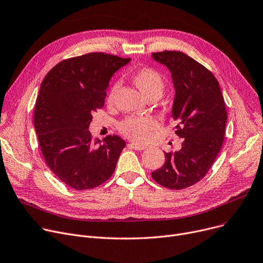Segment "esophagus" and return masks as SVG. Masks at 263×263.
I'll return each instance as SVG.
<instances>
[{"instance_id": "34e87169", "label": "esophagus", "mask_w": 263, "mask_h": 263, "mask_svg": "<svg viewBox=\"0 0 263 263\" xmlns=\"http://www.w3.org/2000/svg\"><path fill=\"white\" fill-rule=\"evenodd\" d=\"M129 147L134 149V150H137V151H142V150H145L146 149V146H143V145H137V144H129Z\"/></svg>"}]
</instances>
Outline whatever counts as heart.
Here are the masks:
<instances>
[{"label":"heart","mask_w":263,"mask_h":263,"mask_svg":"<svg viewBox=\"0 0 263 263\" xmlns=\"http://www.w3.org/2000/svg\"><path fill=\"white\" fill-rule=\"evenodd\" d=\"M133 81L146 99L153 97L159 99L165 91V81L163 77L152 68L139 69L134 74ZM118 89V82L112 85L108 95L109 102L113 101ZM156 127L157 121L151 116H130L122 120L118 126L122 134L138 143L148 141Z\"/></svg>","instance_id":"1"}]
</instances>
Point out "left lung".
<instances>
[{"instance_id":"8db88e82","label":"left lung","mask_w":263,"mask_h":263,"mask_svg":"<svg viewBox=\"0 0 263 263\" xmlns=\"http://www.w3.org/2000/svg\"><path fill=\"white\" fill-rule=\"evenodd\" d=\"M152 58L171 73V116L183 143L179 151L165 153V164L151 174L166 188L184 189L205 177L221 150L227 120L224 98L215 76L184 52L165 50Z\"/></svg>"}]
</instances>
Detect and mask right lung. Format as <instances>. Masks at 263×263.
I'll use <instances>...</instances> for the list:
<instances>
[{"mask_svg":"<svg viewBox=\"0 0 263 263\" xmlns=\"http://www.w3.org/2000/svg\"><path fill=\"white\" fill-rule=\"evenodd\" d=\"M131 59L90 52L61 61L44 77L33 124L44 160L67 186L85 190L113 174L126 142L117 135L92 139V113L103 107L112 76Z\"/></svg>","mask_w":263,"mask_h":263,"instance_id":"obj_1","label":"right lung"}]
</instances>
